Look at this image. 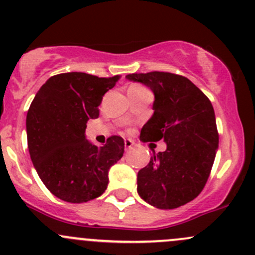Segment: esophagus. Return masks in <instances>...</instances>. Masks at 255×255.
<instances>
[{
  "label": "esophagus",
  "instance_id": "esophagus-1",
  "mask_svg": "<svg viewBox=\"0 0 255 255\" xmlns=\"http://www.w3.org/2000/svg\"><path fill=\"white\" fill-rule=\"evenodd\" d=\"M133 140H130V139H126L125 140V148H126V150H129V149H132V146H133Z\"/></svg>",
  "mask_w": 255,
  "mask_h": 255
}]
</instances>
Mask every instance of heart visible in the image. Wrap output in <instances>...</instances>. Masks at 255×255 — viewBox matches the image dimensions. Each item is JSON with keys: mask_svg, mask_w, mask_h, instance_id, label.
Returning a JSON list of instances; mask_svg holds the SVG:
<instances>
[{"mask_svg": "<svg viewBox=\"0 0 255 255\" xmlns=\"http://www.w3.org/2000/svg\"><path fill=\"white\" fill-rule=\"evenodd\" d=\"M134 87H138V85H134Z\"/></svg>", "mask_w": 255, "mask_h": 255, "instance_id": "heart-1", "label": "heart"}]
</instances>
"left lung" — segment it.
Wrapping results in <instances>:
<instances>
[{"instance_id": "obj_1", "label": "left lung", "mask_w": 255, "mask_h": 255, "mask_svg": "<svg viewBox=\"0 0 255 255\" xmlns=\"http://www.w3.org/2000/svg\"><path fill=\"white\" fill-rule=\"evenodd\" d=\"M151 89L154 115L140 132L141 141L166 143L138 172V194L157 209H175L204 188L219 148V133L210 100L186 77L167 72L126 76Z\"/></svg>"}]
</instances>
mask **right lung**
Returning <instances> with one entry per match:
<instances>
[{
    "instance_id": "obj_1",
    "label": "right lung",
    "mask_w": 255,
    "mask_h": 255,
    "mask_svg": "<svg viewBox=\"0 0 255 255\" xmlns=\"http://www.w3.org/2000/svg\"><path fill=\"white\" fill-rule=\"evenodd\" d=\"M120 76L99 78L71 72L47 79L26 115L30 159L46 188L68 203L100 197L109 184V170L125 152L119 135L96 146L85 138L89 119H98L99 105Z\"/></svg>"
}]
</instances>
